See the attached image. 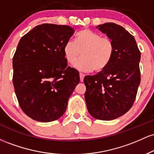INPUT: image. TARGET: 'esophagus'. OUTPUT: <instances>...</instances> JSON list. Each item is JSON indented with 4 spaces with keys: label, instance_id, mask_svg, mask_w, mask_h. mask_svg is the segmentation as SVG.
<instances>
[{
    "label": "esophagus",
    "instance_id": "esophagus-1",
    "mask_svg": "<svg viewBox=\"0 0 154 154\" xmlns=\"http://www.w3.org/2000/svg\"><path fill=\"white\" fill-rule=\"evenodd\" d=\"M84 77H85V75H83L82 73H79V78H80L81 82H82L83 79H84Z\"/></svg>",
    "mask_w": 154,
    "mask_h": 154
}]
</instances>
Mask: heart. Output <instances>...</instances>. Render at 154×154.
Returning a JSON list of instances; mask_svg holds the SVG:
<instances>
[{"mask_svg": "<svg viewBox=\"0 0 154 154\" xmlns=\"http://www.w3.org/2000/svg\"><path fill=\"white\" fill-rule=\"evenodd\" d=\"M63 54L69 64H73L81 55L82 58L75 64L79 71L100 72L110 64L114 55V45L110 38L85 29L77 33L75 42L68 40L65 43Z\"/></svg>", "mask_w": 154, "mask_h": 154, "instance_id": "heart-1", "label": "heart"}]
</instances>
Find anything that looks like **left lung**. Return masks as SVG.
Segmentation results:
<instances>
[{"label":"left lung","mask_w":154,"mask_h":154,"mask_svg":"<svg viewBox=\"0 0 154 154\" xmlns=\"http://www.w3.org/2000/svg\"><path fill=\"white\" fill-rule=\"evenodd\" d=\"M114 45V55L103 71L84 78L88 112L95 119L112 120L131 109L140 82L137 43L125 28L114 23L97 26Z\"/></svg>","instance_id":"left-lung-1"}]
</instances>
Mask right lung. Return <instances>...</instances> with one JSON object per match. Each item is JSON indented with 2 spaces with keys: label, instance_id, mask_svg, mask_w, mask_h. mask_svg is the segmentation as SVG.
Returning a JSON list of instances; mask_svg holds the SVG:
<instances>
[{
  "label": "right lung",
  "instance_id": "obj_1",
  "mask_svg": "<svg viewBox=\"0 0 154 154\" xmlns=\"http://www.w3.org/2000/svg\"><path fill=\"white\" fill-rule=\"evenodd\" d=\"M71 26H36L19 40L13 57V84L19 104L29 117L41 122L59 119L79 82V72L67 66L65 43Z\"/></svg>",
  "mask_w": 154,
  "mask_h": 154
}]
</instances>
